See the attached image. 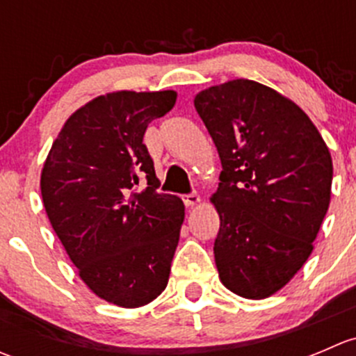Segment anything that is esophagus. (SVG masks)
I'll return each instance as SVG.
<instances>
[{"instance_id":"34e87169","label":"esophagus","mask_w":356,"mask_h":356,"mask_svg":"<svg viewBox=\"0 0 356 356\" xmlns=\"http://www.w3.org/2000/svg\"><path fill=\"white\" fill-rule=\"evenodd\" d=\"M182 200H184V204H186V207H188V208L196 207V204H198L200 201H201L200 196L195 195V193H193V195H186Z\"/></svg>"}]
</instances>
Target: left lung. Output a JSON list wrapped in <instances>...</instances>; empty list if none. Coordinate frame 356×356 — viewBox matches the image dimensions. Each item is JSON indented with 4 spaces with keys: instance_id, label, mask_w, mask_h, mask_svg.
I'll return each mask as SVG.
<instances>
[{
    "instance_id": "1",
    "label": "left lung",
    "mask_w": 356,
    "mask_h": 356,
    "mask_svg": "<svg viewBox=\"0 0 356 356\" xmlns=\"http://www.w3.org/2000/svg\"><path fill=\"white\" fill-rule=\"evenodd\" d=\"M195 108L222 161L210 198L220 217L218 277L238 296L264 300L314 251L331 203V153L308 115L260 82L211 86Z\"/></svg>"
}]
</instances>
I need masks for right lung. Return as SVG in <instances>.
Masks as SVG:
<instances>
[{
	"label": "right lung",
	"mask_w": 356,
	"mask_h": 356,
	"mask_svg": "<svg viewBox=\"0 0 356 356\" xmlns=\"http://www.w3.org/2000/svg\"><path fill=\"white\" fill-rule=\"evenodd\" d=\"M175 99V91L91 99L67 118L41 172L46 213L79 277L117 307H143L167 288L184 203L156 193L143 138ZM141 178L147 189L136 193Z\"/></svg>",
	"instance_id": "right-lung-1"
}]
</instances>
